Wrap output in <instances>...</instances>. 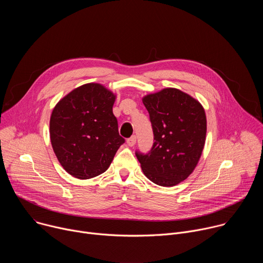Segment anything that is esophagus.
Instances as JSON below:
<instances>
[{"instance_id":"esophagus-1","label":"esophagus","mask_w":263,"mask_h":263,"mask_svg":"<svg viewBox=\"0 0 263 263\" xmlns=\"http://www.w3.org/2000/svg\"><path fill=\"white\" fill-rule=\"evenodd\" d=\"M135 143H136V136L135 135H133L130 138L127 139V144L129 146H133V145H135Z\"/></svg>"}]
</instances>
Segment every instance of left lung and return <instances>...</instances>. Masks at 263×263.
Masks as SVG:
<instances>
[{
  "instance_id": "1",
  "label": "left lung",
  "mask_w": 263,
  "mask_h": 263,
  "mask_svg": "<svg viewBox=\"0 0 263 263\" xmlns=\"http://www.w3.org/2000/svg\"><path fill=\"white\" fill-rule=\"evenodd\" d=\"M154 133L147 154L136 152L145 177L172 187L196 168L206 140L207 120L202 104L177 88H163L142 98Z\"/></svg>"
}]
</instances>
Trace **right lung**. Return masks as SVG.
Wrapping results in <instances>:
<instances>
[{
  "mask_svg": "<svg viewBox=\"0 0 263 263\" xmlns=\"http://www.w3.org/2000/svg\"><path fill=\"white\" fill-rule=\"evenodd\" d=\"M117 96L100 83L72 89L54 107L50 138L61 166L74 178L91 179L107 171L125 139L112 112Z\"/></svg>",
  "mask_w": 263,
  "mask_h": 263,
  "instance_id": "1",
  "label": "right lung"
}]
</instances>
